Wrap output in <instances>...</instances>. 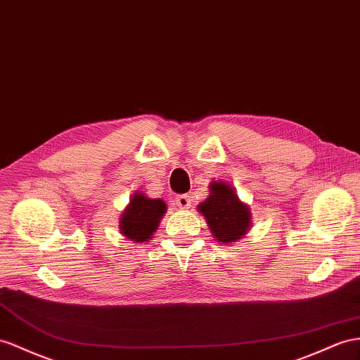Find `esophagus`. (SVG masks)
Listing matches in <instances>:
<instances>
[{"label":"esophagus","mask_w":360,"mask_h":360,"mask_svg":"<svg viewBox=\"0 0 360 360\" xmlns=\"http://www.w3.org/2000/svg\"><path fill=\"white\" fill-rule=\"evenodd\" d=\"M174 204H176V207L181 210H187V208H190V196L179 195L174 198Z\"/></svg>","instance_id":"esophagus-1"}]
</instances>
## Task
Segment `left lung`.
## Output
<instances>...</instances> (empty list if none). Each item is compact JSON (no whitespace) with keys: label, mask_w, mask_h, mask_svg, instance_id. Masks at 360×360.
Wrapping results in <instances>:
<instances>
[{"label":"left lung","mask_w":360,"mask_h":360,"mask_svg":"<svg viewBox=\"0 0 360 360\" xmlns=\"http://www.w3.org/2000/svg\"><path fill=\"white\" fill-rule=\"evenodd\" d=\"M198 211L205 217L208 229L219 245H233L246 236L252 225L251 208L238 198L226 181L210 184V196L200 202Z\"/></svg>","instance_id":"left-lung-1"}]
</instances>
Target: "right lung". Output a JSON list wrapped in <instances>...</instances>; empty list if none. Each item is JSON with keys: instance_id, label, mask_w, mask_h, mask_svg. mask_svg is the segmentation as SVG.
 <instances>
[{"instance_id": "add662e5", "label": "right lung", "mask_w": 360, "mask_h": 360, "mask_svg": "<svg viewBox=\"0 0 360 360\" xmlns=\"http://www.w3.org/2000/svg\"><path fill=\"white\" fill-rule=\"evenodd\" d=\"M165 211H167V205L162 199H152L146 196L143 191L136 190L120 216V233L129 242H149L158 229Z\"/></svg>"}]
</instances>
